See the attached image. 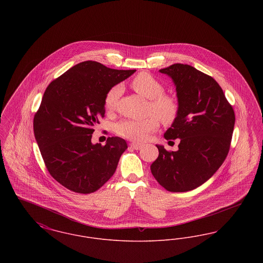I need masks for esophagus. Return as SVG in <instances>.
<instances>
[{
    "label": "esophagus",
    "instance_id": "34e87169",
    "mask_svg": "<svg viewBox=\"0 0 263 263\" xmlns=\"http://www.w3.org/2000/svg\"><path fill=\"white\" fill-rule=\"evenodd\" d=\"M130 146H131V148H133L134 150H140V149L142 148V145L137 144V143H131Z\"/></svg>",
    "mask_w": 263,
    "mask_h": 263
}]
</instances>
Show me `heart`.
Returning <instances> with one entry per match:
<instances>
[{
    "instance_id": "heart-1",
    "label": "heart",
    "mask_w": 263,
    "mask_h": 263,
    "mask_svg": "<svg viewBox=\"0 0 263 263\" xmlns=\"http://www.w3.org/2000/svg\"><path fill=\"white\" fill-rule=\"evenodd\" d=\"M131 87L140 96L150 100L149 112L154 113L163 124H172L175 121L179 113V102L175 96L163 93V86L159 80L149 73L142 72L132 80ZM122 91V87L117 85L106 92L104 106L108 111L116 108ZM156 118L150 116L142 120H122L116 125V132L122 137L141 142L148 134L157 130L159 121Z\"/></svg>"
}]
</instances>
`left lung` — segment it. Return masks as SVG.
Returning <instances> with one entry per match:
<instances>
[{"label": "left lung", "mask_w": 263, "mask_h": 263, "mask_svg": "<svg viewBox=\"0 0 263 263\" xmlns=\"http://www.w3.org/2000/svg\"><path fill=\"white\" fill-rule=\"evenodd\" d=\"M159 72L173 80L179 102V113L163 136L180 143L175 152L156 145L159 157L151 172L166 190L185 192L206 182L224 163L235 112L219 84L194 67L174 64Z\"/></svg>", "instance_id": "8db88e82"}]
</instances>
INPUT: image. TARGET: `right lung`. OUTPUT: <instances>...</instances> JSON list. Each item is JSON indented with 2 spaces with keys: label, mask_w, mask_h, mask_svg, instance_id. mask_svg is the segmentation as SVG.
I'll return each mask as SVG.
<instances>
[{
  "label": "right lung",
  "mask_w": 263,
  "mask_h": 263,
  "mask_svg": "<svg viewBox=\"0 0 263 263\" xmlns=\"http://www.w3.org/2000/svg\"><path fill=\"white\" fill-rule=\"evenodd\" d=\"M136 70H115L96 61L79 63L51 82L33 119L34 137L54 179L77 193L100 189L115 173L125 140L91 143L104 116L106 92Z\"/></svg>",
  "instance_id": "1"
}]
</instances>
